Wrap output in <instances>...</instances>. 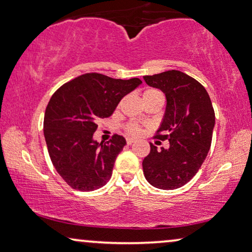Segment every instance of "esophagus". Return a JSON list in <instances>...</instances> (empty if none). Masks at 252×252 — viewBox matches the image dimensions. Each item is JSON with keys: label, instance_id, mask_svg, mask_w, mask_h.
<instances>
[{"label": "esophagus", "instance_id": "obj_1", "mask_svg": "<svg viewBox=\"0 0 252 252\" xmlns=\"http://www.w3.org/2000/svg\"><path fill=\"white\" fill-rule=\"evenodd\" d=\"M133 143H135V139L126 138V144H128V145H131V144H133Z\"/></svg>", "mask_w": 252, "mask_h": 252}]
</instances>
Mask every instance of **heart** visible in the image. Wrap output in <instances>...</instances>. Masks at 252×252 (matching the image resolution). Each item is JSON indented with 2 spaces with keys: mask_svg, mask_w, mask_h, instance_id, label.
<instances>
[{
  "mask_svg": "<svg viewBox=\"0 0 252 252\" xmlns=\"http://www.w3.org/2000/svg\"><path fill=\"white\" fill-rule=\"evenodd\" d=\"M144 94H159V95H162L159 91H157V90H146L145 92H144ZM126 130H128L129 133H131L133 136H138L140 135V132H142V129L139 128V126H137V124H130V126H126Z\"/></svg>",
  "mask_w": 252,
  "mask_h": 252,
  "instance_id": "obj_1",
  "label": "heart"
}]
</instances>
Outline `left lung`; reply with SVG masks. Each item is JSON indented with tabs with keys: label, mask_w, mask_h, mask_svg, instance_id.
Instances as JSON below:
<instances>
[{
	"label": "left lung",
	"mask_w": 252,
	"mask_h": 252,
	"mask_svg": "<svg viewBox=\"0 0 252 252\" xmlns=\"http://www.w3.org/2000/svg\"><path fill=\"white\" fill-rule=\"evenodd\" d=\"M151 87L166 95V110L157 135L168 139L169 147L151 152L143 160V172L151 186L174 190L187 184L198 172L209 153L216 115L209 93L192 77L169 70L153 76H144Z\"/></svg>",
	"instance_id": "8db88e82"
}]
</instances>
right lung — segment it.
Wrapping results in <instances>:
<instances>
[{
    "label": "right lung",
    "mask_w": 252,
    "mask_h": 252,
    "mask_svg": "<svg viewBox=\"0 0 252 252\" xmlns=\"http://www.w3.org/2000/svg\"><path fill=\"white\" fill-rule=\"evenodd\" d=\"M142 80L114 79L101 73H85L54 93L43 119V135L54 167L72 189L93 191L112 177L116 157L126 142L114 135L98 143L96 121L109 117L121 99Z\"/></svg>",
    "instance_id": "add662e5"
}]
</instances>
